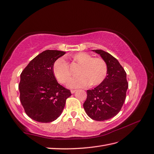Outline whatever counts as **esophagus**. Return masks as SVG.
<instances>
[{
    "instance_id": "esophagus-1",
    "label": "esophagus",
    "mask_w": 154,
    "mask_h": 154,
    "mask_svg": "<svg viewBox=\"0 0 154 154\" xmlns=\"http://www.w3.org/2000/svg\"><path fill=\"white\" fill-rule=\"evenodd\" d=\"M76 91H77V90H71V94H74L75 92Z\"/></svg>"
}]
</instances>
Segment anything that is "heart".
Returning a JSON list of instances; mask_svg holds the SVG:
<instances>
[{"label":"heart","mask_w":154,"mask_h":154,"mask_svg":"<svg viewBox=\"0 0 154 154\" xmlns=\"http://www.w3.org/2000/svg\"><path fill=\"white\" fill-rule=\"evenodd\" d=\"M75 62L81 65L79 76L73 77L67 85L69 88H84L89 85H98L104 81L108 74V66L102 58H93L86 52H79L72 56ZM53 73L57 80L65 83L71 76L69 66L65 59L59 58L53 64Z\"/></svg>","instance_id":"heart-1"}]
</instances>
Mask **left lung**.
Instances as JSON below:
<instances>
[{"label":"left lung","mask_w":154,"mask_h":154,"mask_svg":"<svg viewBox=\"0 0 154 154\" xmlns=\"http://www.w3.org/2000/svg\"><path fill=\"white\" fill-rule=\"evenodd\" d=\"M100 54L108 66V74L102 83L88 90L83 108L88 117L95 121H105L120 112L128 88L127 73L118 60L108 52L92 50Z\"/></svg>","instance_id":"left-lung-1"}]
</instances>
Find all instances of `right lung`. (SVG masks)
Here are the masks:
<instances>
[{
	"instance_id": "obj_1",
	"label": "right lung",
	"mask_w": 154,
	"mask_h": 154,
	"mask_svg": "<svg viewBox=\"0 0 154 154\" xmlns=\"http://www.w3.org/2000/svg\"><path fill=\"white\" fill-rule=\"evenodd\" d=\"M65 52L46 50L28 63L20 75V101L27 115L40 123H50L62 114L71 95L57 82L52 67Z\"/></svg>"
}]
</instances>
